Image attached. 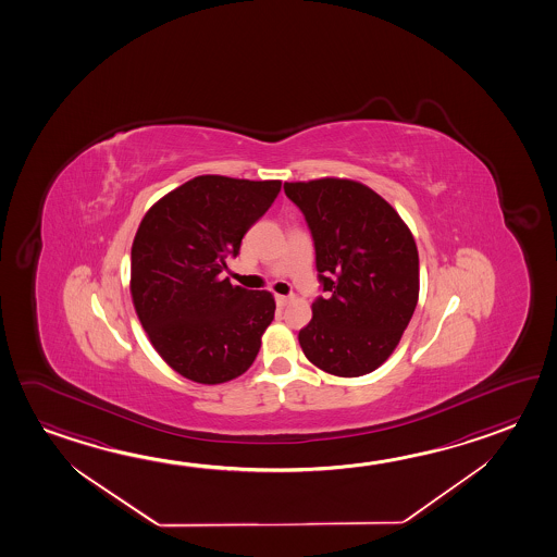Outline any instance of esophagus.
<instances>
[{
  "instance_id": "34e87169",
  "label": "esophagus",
  "mask_w": 557,
  "mask_h": 557,
  "mask_svg": "<svg viewBox=\"0 0 557 557\" xmlns=\"http://www.w3.org/2000/svg\"><path fill=\"white\" fill-rule=\"evenodd\" d=\"M274 300H276L278 306H286V304L293 300V296H283V294H276V296H274Z\"/></svg>"
}]
</instances>
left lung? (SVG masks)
<instances>
[{"label": "left lung", "mask_w": 557, "mask_h": 557, "mask_svg": "<svg viewBox=\"0 0 557 557\" xmlns=\"http://www.w3.org/2000/svg\"><path fill=\"white\" fill-rule=\"evenodd\" d=\"M315 246L323 293L298 333L306 359L355 377L386 362L419 300L416 239L394 207L359 181L284 183Z\"/></svg>", "instance_id": "8db88e82"}]
</instances>
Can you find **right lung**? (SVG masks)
Returning a JSON list of instances; mask_svg holds the SVG:
<instances>
[{
	"label": "right lung",
	"mask_w": 557,
	"mask_h": 557,
	"mask_svg": "<svg viewBox=\"0 0 557 557\" xmlns=\"http://www.w3.org/2000/svg\"><path fill=\"white\" fill-rule=\"evenodd\" d=\"M281 181L200 175L160 198L134 236L131 294L153 349L181 376L224 384L242 376L274 318L273 294L222 276Z\"/></svg>",
	"instance_id": "1"
}]
</instances>
